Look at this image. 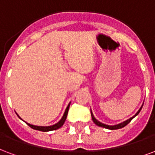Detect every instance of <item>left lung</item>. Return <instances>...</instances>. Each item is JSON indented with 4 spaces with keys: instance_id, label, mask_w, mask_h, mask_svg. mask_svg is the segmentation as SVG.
Wrapping results in <instances>:
<instances>
[{
    "instance_id": "1",
    "label": "left lung",
    "mask_w": 155,
    "mask_h": 155,
    "mask_svg": "<svg viewBox=\"0 0 155 155\" xmlns=\"http://www.w3.org/2000/svg\"><path fill=\"white\" fill-rule=\"evenodd\" d=\"M142 107H143V105L141 106V107L139 109V111L136 113V114L134 117H130V119H128V120H127V121H123V122H121V123H120V124H117V125H115V126H108V125H105L104 124V123H102V122H100V121H98L97 119L95 118L94 117V115H93L92 112H91V117H92V120L94 122L95 124L97 125V126H98V127H104V128H107V129H109V130H117V129H120V128H122V127H126L129 122H130L131 120H132L136 116H137L139 114V113L140 112V110H141Z\"/></svg>"
}]
</instances>
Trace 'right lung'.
Returning a JSON list of instances; mask_svg holds the SVG:
<instances>
[{"label": "right lung", "mask_w": 155, "mask_h": 155, "mask_svg": "<svg viewBox=\"0 0 155 155\" xmlns=\"http://www.w3.org/2000/svg\"><path fill=\"white\" fill-rule=\"evenodd\" d=\"M70 104H71V103L68 104V106H67V107H66V111H65V113H64V115H63L62 118L61 119L60 121H58L57 124L53 125V126H50V127H39V126H34V125H31L29 124V123H27V122H26V123H27L28 127H30L31 128H33V129L37 130H41V131H51V130H57V129H59L60 127H62V125L64 124V122H65V121H66V117H67V114H68ZM17 116L19 117V115H17ZM19 118H20V117H19Z\"/></svg>", "instance_id": "obj_1"}]
</instances>
